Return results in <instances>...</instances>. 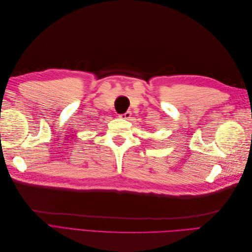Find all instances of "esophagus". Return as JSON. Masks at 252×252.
I'll list each match as a JSON object with an SVG mask.
<instances>
[{"label":"esophagus","mask_w":252,"mask_h":252,"mask_svg":"<svg viewBox=\"0 0 252 252\" xmlns=\"http://www.w3.org/2000/svg\"><path fill=\"white\" fill-rule=\"evenodd\" d=\"M130 117H131V112H130V111H127V112L123 113V114H120V118H121V119L129 120V119H130Z\"/></svg>","instance_id":"esophagus-1"}]
</instances>
